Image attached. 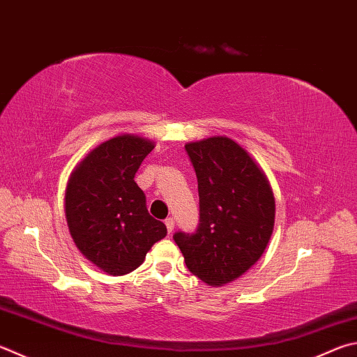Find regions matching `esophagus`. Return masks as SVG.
Here are the masks:
<instances>
[{
	"label": "esophagus",
	"instance_id": "34e87169",
	"mask_svg": "<svg viewBox=\"0 0 357 357\" xmlns=\"http://www.w3.org/2000/svg\"><path fill=\"white\" fill-rule=\"evenodd\" d=\"M165 226H167V231H168V234H172V231L174 229V220L170 217V218H167L165 220Z\"/></svg>",
	"mask_w": 357,
	"mask_h": 357
}]
</instances>
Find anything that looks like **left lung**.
<instances>
[{
	"label": "left lung",
	"instance_id": "1",
	"mask_svg": "<svg viewBox=\"0 0 357 357\" xmlns=\"http://www.w3.org/2000/svg\"><path fill=\"white\" fill-rule=\"evenodd\" d=\"M198 179L199 223L174 242L187 268L209 286L237 280L264 255L275 226V197L243 148L217 135L185 145Z\"/></svg>",
	"mask_w": 357,
	"mask_h": 357
}]
</instances>
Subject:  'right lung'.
<instances>
[{"label":"right lung","mask_w":357,"mask_h":357,"mask_svg":"<svg viewBox=\"0 0 357 357\" xmlns=\"http://www.w3.org/2000/svg\"><path fill=\"white\" fill-rule=\"evenodd\" d=\"M154 142L121 134L90 151L66 190L70 234L84 257L107 275L131 273L151 246L167 236L165 225L153 218L134 176Z\"/></svg>","instance_id":"1"}]
</instances>
